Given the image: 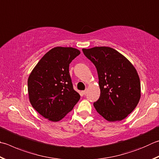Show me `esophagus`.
<instances>
[{
    "label": "esophagus",
    "mask_w": 159,
    "mask_h": 159,
    "mask_svg": "<svg viewBox=\"0 0 159 159\" xmlns=\"http://www.w3.org/2000/svg\"><path fill=\"white\" fill-rule=\"evenodd\" d=\"M82 92H83V94H86V93H87V89H85V90L83 91Z\"/></svg>",
    "instance_id": "1"
}]
</instances>
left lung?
Wrapping results in <instances>:
<instances>
[{
	"instance_id": "8db88e82",
	"label": "left lung",
	"mask_w": 159,
	"mask_h": 159,
	"mask_svg": "<svg viewBox=\"0 0 159 159\" xmlns=\"http://www.w3.org/2000/svg\"><path fill=\"white\" fill-rule=\"evenodd\" d=\"M97 68L101 91L94 103L98 113L109 122L121 121L136 107L140 99V82L131 62L114 48H83Z\"/></svg>"
}]
</instances>
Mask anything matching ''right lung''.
<instances>
[{"label":"right lung","instance_id":"add662e5","mask_svg":"<svg viewBox=\"0 0 159 159\" xmlns=\"http://www.w3.org/2000/svg\"><path fill=\"white\" fill-rule=\"evenodd\" d=\"M80 53L72 47H57L48 51L31 71L28 79L29 100L46 119L61 120L80 99L73 88L69 67Z\"/></svg>","mask_w":159,"mask_h":159}]
</instances>
